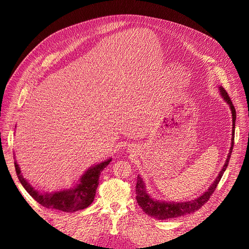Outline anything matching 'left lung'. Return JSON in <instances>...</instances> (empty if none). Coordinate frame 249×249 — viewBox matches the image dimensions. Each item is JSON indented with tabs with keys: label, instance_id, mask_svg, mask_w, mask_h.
<instances>
[{
	"label": "left lung",
	"instance_id": "left-lung-1",
	"mask_svg": "<svg viewBox=\"0 0 249 249\" xmlns=\"http://www.w3.org/2000/svg\"><path fill=\"white\" fill-rule=\"evenodd\" d=\"M219 88V92L224 102L229 105V107L231 111V118H232V133H231V142L230 152L228 154V158L225 160L221 170L218 173V176L214 179V182L211 184V186L208 189L203 192L198 197L186 200V201H165V200H159L150 196L146 190V185L144 183L143 178L138 175L137 177V184H136V199L138 205L143 210V212L147 214L150 217H154L156 219L159 220H166V219H172V218H177L184 216L187 214H191L196 212L198 209H200L205 203L209 200L211 195L213 194L215 189L217 188L218 183L223 175V172L227 169L231 155L232 152L233 146V138H235V124H236V110L235 107L232 106V103L230 99L228 92L225 91L222 86L218 87Z\"/></svg>",
	"mask_w": 249,
	"mask_h": 249
}]
</instances>
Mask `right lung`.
<instances>
[{"instance_id": "right-lung-1", "label": "right lung", "mask_w": 249, "mask_h": 249, "mask_svg": "<svg viewBox=\"0 0 249 249\" xmlns=\"http://www.w3.org/2000/svg\"><path fill=\"white\" fill-rule=\"evenodd\" d=\"M111 161L112 158H109L107 160L92 165L91 167H89L83 173L72 187L52 192H41L35 189L22 177L20 167L17 160L14 161V166H16V171L20 184L37 202H39L41 206L48 209H55L62 211V212L72 213L76 211L86 209L91 205L95 197L96 188L99 186L101 172L105 167L108 166Z\"/></svg>"}]
</instances>
